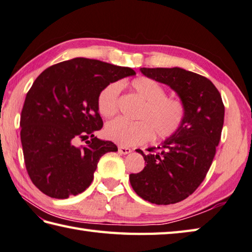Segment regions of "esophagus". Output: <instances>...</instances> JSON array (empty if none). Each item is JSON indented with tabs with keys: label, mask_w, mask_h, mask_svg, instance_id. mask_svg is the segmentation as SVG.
<instances>
[{
	"label": "esophagus",
	"mask_w": 252,
	"mask_h": 252,
	"mask_svg": "<svg viewBox=\"0 0 252 252\" xmlns=\"http://www.w3.org/2000/svg\"><path fill=\"white\" fill-rule=\"evenodd\" d=\"M118 151H119V153H120V154H122V155L130 154V153L132 152L131 149H129V147H123V146H119V149H118Z\"/></svg>",
	"instance_id": "esophagus-1"
}]
</instances>
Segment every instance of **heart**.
Masks as SVG:
<instances>
[{
	"label": "heart",
	"mask_w": 252,
	"mask_h": 252,
	"mask_svg": "<svg viewBox=\"0 0 252 252\" xmlns=\"http://www.w3.org/2000/svg\"><path fill=\"white\" fill-rule=\"evenodd\" d=\"M130 86L139 96L143 106L139 111V121L118 118L106 126L108 139L122 146H134L156 139H168L178 131L186 117V106L179 98L166 96V91L158 82L140 76L131 81ZM120 84L113 82L103 87L98 95L97 105L101 116H115L119 106Z\"/></svg>",
	"instance_id": "obj_1"
}]
</instances>
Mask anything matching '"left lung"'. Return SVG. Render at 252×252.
Returning <instances> with one entry per match:
<instances>
[{"instance_id":"8db88e82","label":"left lung","mask_w":252,"mask_h":252,"mask_svg":"<svg viewBox=\"0 0 252 252\" xmlns=\"http://www.w3.org/2000/svg\"><path fill=\"white\" fill-rule=\"evenodd\" d=\"M145 76L168 85L186 106L180 129L144 154L146 166L130 175L136 194L158 205L188 198L204 180L215 156L224 125L225 107L209 78L181 67H141Z\"/></svg>"}]
</instances>
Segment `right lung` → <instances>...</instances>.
I'll return each instance as SVG.
<instances>
[{"label": "right lung", "mask_w": 252, "mask_h": 252, "mask_svg": "<svg viewBox=\"0 0 252 252\" xmlns=\"http://www.w3.org/2000/svg\"><path fill=\"white\" fill-rule=\"evenodd\" d=\"M130 67L75 58L48 67L27 93L21 115L26 169L42 193L77 195L91 186L100 157L117 152L94 135L102 127L97 99L103 87L134 75ZM77 140L87 145L77 147Z\"/></svg>", "instance_id": "right-lung-1"}]
</instances>
